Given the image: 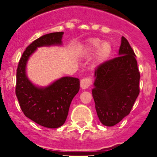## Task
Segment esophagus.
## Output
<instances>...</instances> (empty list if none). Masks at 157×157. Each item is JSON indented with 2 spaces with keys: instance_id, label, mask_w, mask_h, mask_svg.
Here are the masks:
<instances>
[{
  "instance_id": "obj_1",
  "label": "esophagus",
  "mask_w": 157,
  "mask_h": 157,
  "mask_svg": "<svg viewBox=\"0 0 157 157\" xmlns=\"http://www.w3.org/2000/svg\"><path fill=\"white\" fill-rule=\"evenodd\" d=\"M93 83V78L91 76H89V77H85L83 78L82 79L80 82V86H81V88L83 90H86V89L89 88L92 85Z\"/></svg>"
}]
</instances>
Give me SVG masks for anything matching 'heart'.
Instances as JSON below:
<instances>
[{"label": "heart", "mask_w": 157, "mask_h": 157, "mask_svg": "<svg viewBox=\"0 0 157 157\" xmlns=\"http://www.w3.org/2000/svg\"><path fill=\"white\" fill-rule=\"evenodd\" d=\"M86 49L88 52L93 54L98 52L97 56L100 61L106 60L111 56L112 48L109 42H104L99 39H92L87 44Z\"/></svg>", "instance_id": "obj_1"}]
</instances>
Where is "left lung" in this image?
Here are the masks:
<instances>
[{
	"label": "left lung",
	"instance_id": "obj_1",
	"mask_svg": "<svg viewBox=\"0 0 157 157\" xmlns=\"http://www.w3.org/2000/svg\"><path fill=\"white\" fill-rule=\"evenodd\" d=\"M135 53L122 37L119 56L100 64L95 70L93 98L102 124L112 127L131 111L140 92V72Z\"/></svg>",
	"mask_w": 157,
	"mask_h": 157
}]
</instances>
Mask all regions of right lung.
I'll return each instance as SVG.
<instances>
[{
	"label": "right lung",
	"mask_w": 157,
	"mask_h": 157,
	"mask_svg": "<svg viewBox=\"0 0 157 157\" xmlns=\"http://www.w3.org/2000/svg\"><path fill=\"white\" fill-rule=\"evenodd\" d=\"M63 34L50 33L33 41L23 52L16 70V95L23 114L48 128H58L65 123L72 99L79 90V79L63 77L46 87H37L28 79L26 66L38 47L61 45Z\"/></svg>",
	"instance_id": "obj_1"
}]
</instances>
